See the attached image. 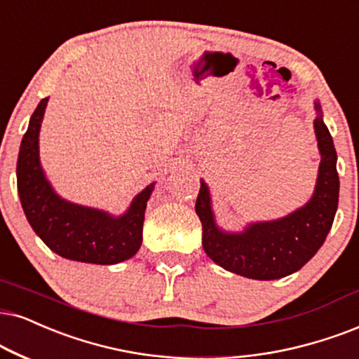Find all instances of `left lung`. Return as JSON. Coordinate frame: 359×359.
Masks as SVG:
<instances>
[{"label": "left lung", "mask_w": 359, "mask_h": 359, "mask_svg": "<svg viewBox=\"0 0 359 359\" xmlns=\"http://www.w3.org/2000/svg\"><path fill=\"white\" fill-rule=\"evenodd\" d=\"M315 133L321 154L315 194L305 207L285 219L262 222L245 229L243 233H225L213 222L210 194L202 182L195 212L202 222L203 250L222 269L253 280H276L294 273L320 250L333 225L338 208L339 179L337 151L320 104Z\"/></svg>", "instance_id": "obj_1"}]
</instances>
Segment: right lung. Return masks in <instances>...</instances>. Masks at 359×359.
<instances>
[{
    "instance_id": "add662e5",
    "label": "right lung",
    "mask_w": 359,
    "mask_h": 359,
    "mask_svg": "<svg viewBox=\"0 0 359 359\" xmlns=\"http://www.w3.org/2000/svg\"><path fill=\"white\" fill-rule=\"evenodd\" d=\"M48 99L31 116L18 156V192L26 219L54 253L69 260L114 265L134 257L142 243L144 213L154 184L134 198L119 219L59 198L39 164L38 137Z\"/></svg>"
}]
</instances>
